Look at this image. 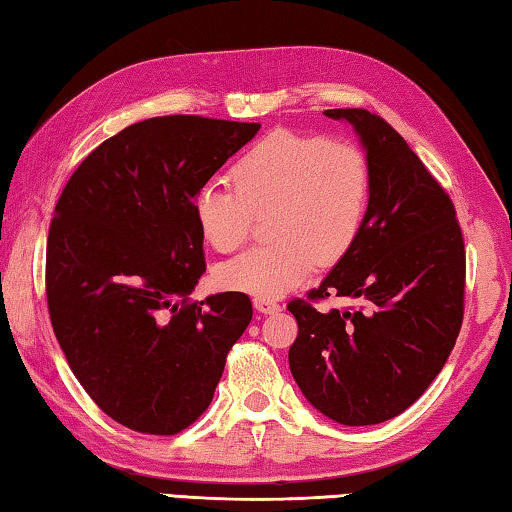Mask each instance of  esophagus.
Masks as SVG:
<instances>
[{
    "mask_svg": "<svg viewBox=\"0 0 512 512\" xmlns=\"http://www.w3.org/2000/svg\"><path fill=\"white\" fill-rule=\"evenodd\" d=\"M253 305H255V309L259 311V314H275V311L282 309L280 302L268 300V298H255Z\"/></svg>",
    "mask_w": 512,
    "mask_h": 512,
    "instance_id": "obj_1",
    "label": "esophagus"
}]
</instances>
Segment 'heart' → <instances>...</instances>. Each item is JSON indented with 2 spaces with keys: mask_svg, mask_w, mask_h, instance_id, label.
Listing matches in <instances>:
<instances>
[{
  "mask_svg": "<svg viewBox=\"0 0 512 512\" xmlns=\"http://www.w3.org/2000/svg\"><path fill=\"white\" fill-rule=\"evenodd\" d=\"M232 187L196 189L192 212L207 244L221 253L248 244L257 214H271L275 241L223 264L225 289L280 298L350 253L366 221L372 173L368 155L352 142L325 135L273 131L232 167Z\"/></svg>",
  "mask_w": 512,
  "mask_h": 512,
  "instance_id": "1",
  "label": "heart"
}]
</instances>
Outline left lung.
I'll return each instance as SVG.
<instances>
[{
  "label": "left lung",
  "instance_id": "1",
  "mask_svg": "<svg viewBox=\"0 0 512 512\" xmlns=\"http://www.w3.org/2000/svg\"><path fill=\"white\" fill-rule=\"evenodd\" d=\"M359 133L372 185L350 253L307 300H291V375L334 422L366 427L409 409L452 352L465 309V244L449 194L404 137L375 112L325 110ZM329 295L359 308L323 315Z\"/></svg>",
  "mask_w": 512,
  "mask_h": 512
}]
</instances>
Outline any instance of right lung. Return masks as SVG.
Returning a JSON list of instances; mask_svg holds the SVG:
<instances>
[{"label": "right lung", "mask_w": 512, "mask_h": 512, "mask_svg": "<svg viewBox=\"0 0 512 512\" xmlns=\"http://www.w3.org/2000/svg\"><path fill=\"white\" fill-rule=\"evenodd\" d=\"M259 124L137 121L72 173L47 239V305L69 368L124 427L173 436L214 397L253 318L246 293L192 300L205 273L192 198Z\"/></svg>", "instance_id": "1"}]
</instances>
